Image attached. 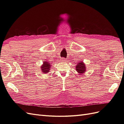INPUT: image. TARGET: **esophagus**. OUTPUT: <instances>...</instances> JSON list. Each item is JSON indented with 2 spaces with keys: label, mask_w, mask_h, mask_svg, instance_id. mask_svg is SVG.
<instances>
[{
  "label": "esophagus",
  "mask_w": 124,
  "mask_h": 124,
  "mask_svg": "<svg viewBox=\"0 0 124 124\" xmlns=\"http://www.w3.org/2000/svg\"><path fill=\"white\" fill-rule=\"evenodd\" d=\"M67 59L66 58H63L62 59V62H67Z\"/></svg>",
  "instance_id": "1"
}]
</instances>
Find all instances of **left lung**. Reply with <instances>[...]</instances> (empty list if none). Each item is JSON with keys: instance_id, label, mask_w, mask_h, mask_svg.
<instances>
[{"instance_id": "obj_1", "label": "left lung", "mask_w": 124, "mask_h": 124, "mask_svg": "<svg viewBox=\"0 0 124 124\" xmlns=\"http://www.w3.org/2000/svg\"><path fill=\"white\" fill-rule=\"evenodd\" d=\"M76 68V71L78 72V73L80 74V75L84 73L86 71L85 63H84V62L82 61L79 62H78L77 63V66Z\"/></svg>"}]
</instances>
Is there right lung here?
I'll return each instance as SVG.
<instances>
[{
	"label": "right lung",
	"instance_id": "obj_1",
	"mask_svg": "<svg viewBox=\"0 0 124 124\" xmlns=\"http://www.w3.org/2000/svg\"><path fill=\"white\" fill-rule=\"evenodd\" d=\"M52 66V63L49 62H44L43 64L41 66V69L42 71V73H46L48 72H50Z\"/></svg>",
	"mask_w": 124,
	"mask_h": 124
}]
</instances>
